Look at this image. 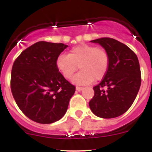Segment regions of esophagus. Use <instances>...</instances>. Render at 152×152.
<instances>
[{
  "label": "esophagus",
  "mask_w": 152,
  "mask_h": 152,
  "mask_svg": "<svg viewBox=\"0 0 152 152\" xmlns=\"http://www.w3.org/2000/svg\"><path fill=\"white\" fill-rule=\"evenodd\" d=\"M76 90H77V91L80 92V91H82V90H83V87H76Z\"/></svg>",
  "instance_id": "34e87169"
}]
</instances>
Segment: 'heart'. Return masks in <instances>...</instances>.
<instances>
[{
    "label": "heart",
    "mask_w": 152,
    "mask_h": 152,
    "mask_svg": "<svg viewBox=\"0 0 152 152\" xmlns=\"http://www.w3.org/2000/svg\"><path fill=\"white\" fill-rule=\"evenodd\" d=\"M56 65L65 79H70L78 68L81 71L73 77L77 85H88L102 80L110 66V56L105 49L82 43L72 48L69 54H60Z\"/></svg>",
    "instance_id": "b5f03b06"
}]
</instances>
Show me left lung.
I'll return each mask as SVG.
<instances>
[{
	"instance_id": "1",
	"label": "left lung",
	"mask_w": 152,
	"mask_h": 152,
	"mask_svg": "<svg viewBox=\"0 0 152 152\" xmlns=\"http://www.w3.org/2000/svg\"><path fill=\"white\" fill-rule=\"evenodd\" d=\"M90 42L99 43L107 50L110 66L102 82L93 87L95 93L89 102L90 108L102 118L118 117L129 109L140 89L141 73L137 56L128 46L113 38Z\"/></svg>"
}]
</instances>
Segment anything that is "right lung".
I'll return each instance as SVG.
<instances>
[{
  "instance_id": "add662e5",
  "label": "right lung",
  "mask_w": 152,
  "mask_h": 152,
  "mask_svg": "<svg viewBox=\"0 0 152 152\" xmlns=\"http://www.w3.org/2000/svg\"><path fill=\"white\" fill-rule=\"evenodd\" d=\"M68 45L39 41L24 50L15 59L11 90L26 116L39 124H52L67 112L76 87L59 72L58 56Z\"/></svg>"
}]
</instances>
